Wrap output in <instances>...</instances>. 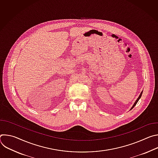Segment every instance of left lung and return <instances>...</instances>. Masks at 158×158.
Masks as SVG:
<instances>
[{
    "label": "left lung",
    "instance_id": "1",
    "mask_svg": "<svg viewBox=\"0 0 158 158\" xmlns=\"http://www.w3.org/2000/svg\"><path fill=\"white\" fill-rule=\"evenodd\" d=\"M142 94H143V91H142V92H141V94H139V97H138V99H136V101H135V102H134V104H133V106H132V107H131V109H130V110H131V109H133V107H134V106H136V104H137V102H138V101H139V99H140V98H141V96H142Z\"/></svg>",
    "mask_w": 158,
    "mask_h": 158
}]
</instances>
